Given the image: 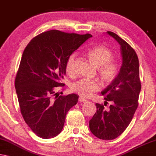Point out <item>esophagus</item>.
I'll return each instance as SVG.
<instances>
[{"mask_svg": "<svg viewBox=\"0 0 156 156\" xmlns=\"http://www.w3.org/2000/svg\"><path fill=\"white\" fill-rule=\"evenodd\" d=\"M79 101H80V102H86V100L84 99V98H83L80 97V98H79Z\"/></svg>", "mask_w": 156, "mask_h": 156, "instance_id": "esophagus-1", "label": "esophagus"}]
</instances>
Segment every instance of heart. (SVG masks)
<instances>
[{
    "mask_svg": "<svg viewBox=\"0 0 156 156\" xmlns=\"http://www.w3.org/2000/svg\"><path fill=\"white\" fill-rule=\"evenodd\" d=\"M90 63L98 68V74L102 81L110 83L117 77L119 73V63L112 59L113 53L109 48L99 45L88 49L86 52ZM76 54H71L66 62V70L67 73L72 74L74 70V64ZM99 89V84L95 81L80 80L71 85V90L82 97H89L93 92Z\"/></svg>",
    "mask_w": 156,
    "mask_h": 156,
    "instance_id": "obj_1",
    "label": "heart"
}]
</instances>
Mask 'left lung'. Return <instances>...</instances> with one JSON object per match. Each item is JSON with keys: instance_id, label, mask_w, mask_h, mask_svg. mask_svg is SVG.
Segmentation results:
<instances>
[{"instance_id": "obj_1", "label": "left lung", "mask_w": 156, "mask_h": 156, "mask_svg": "<svg viewBox=\"0 0 156 156\" xmlns=\"http://www.w3.org/2000/svg\"><path fill=\"white\" fill-rule=\"evenodd\" d=\"M121 46L122 66L117 77L101 92L104 105L96 103V112L89 121V128L98 138L112 140L118 137L129 126L138 107L141 90L137 55L118 35L107 31ZM111 103L105 108L108 102Z\"/></svg>"}]
</instances>
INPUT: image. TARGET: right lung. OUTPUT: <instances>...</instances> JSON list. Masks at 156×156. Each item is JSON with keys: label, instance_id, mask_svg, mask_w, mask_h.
Here are the masks:
<instances>
[{"label": "right lung", "instance_id": "right-lung-1", "mask_svg": "<svg viewBox=\"0 0 156 156\" xmlns=\"http://www.w3.org/2000/svg\"><path fill=\"white\" fill-rule=\"evenodd\" d=\"M91 37L51 30L33 38L25 48L14 85L21 115L39 137L58 135L68 112L77 103V95H57L55 88L65 85L61 81L69 56Z\"/></svg>", "mask_w": 156, "mask_h": 156}]
</instances>
